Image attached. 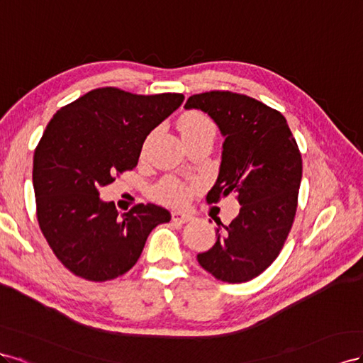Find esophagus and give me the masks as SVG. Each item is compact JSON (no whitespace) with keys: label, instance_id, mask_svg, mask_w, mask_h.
I'll return each instance as SVG.
<instances>
[{"label":"esophagus","instance_id":"esophagus-1","mask_svg":"<svg viewBox=\"0 0 363 363\" xmlns=\"http://www.w3.org/2000/svg\"><path fill=\"white\" fill-rule=\"evenodd\" d=\"M193 219V216L189 213H182V211H173L172 213V222L176 223H187Z\"/></svg>","mask_w":363,"mask_h":363}]
</instances>
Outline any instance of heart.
Segmentation results:
<instances>
[{
  "label": "heart",
  "instance_id": "b5f03b06",
  "mask_svg": "<svg viewBox=\"0 0 363 363\" xmlns=\"http://www.w3.org/2000/svg\"><path fill=\"white\" fill-rule=\"evenodd\" d=\"M179 130L185 144H190L201 140H214L216 124L214 121L199 111H190L179 118ZM191 187L174 178L162 179L157 187L153 189V198L165 205L179 206L187 203L191 194Z\"/></svg>",
  "mask_w": 363,
  "mask_h": 363
}]
</instances>
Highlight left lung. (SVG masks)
<instances>
[{
  "mask_svg": "<svg viewBox=\"0 0 363 363\" xmlns=\"http://www.w3.org/2000/svg\"><path fill=\"white\" fill-rule=\"evenodd\" d=\"M184 108L208 113L225 137L219 176L206 202L235 193L242 205L230 225L216 222L217 240L198 254V262L222 281H250L272 264L291 231L301 153L281 112L252 97L210 91L191 96Z\"/></svg>",
  "mask_w": 363,
  "mask_h": 363,
  "instance_id": "8db88e82",
  "label": "left lung"
}]
</instances>
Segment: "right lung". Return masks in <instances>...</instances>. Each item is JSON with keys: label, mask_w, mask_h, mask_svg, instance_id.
<instances>
[{"label": "right lung", "mask_w": 363, "mask_h": 363, "mask_svg": "<svg viewBox=\"0 0 363 363\" xmlns=\"http://www.w3.org/2000/svg\"><path fill=\"white\" fill-rule=\"evenodd\" d=\"M182 94L138 96L99 88L60 108L33 157L39 228L69 272L108 281L138 262L155 226L172 219L153 203L120 214L99 190L138 164L149 133L178 109Z\"/></svg>", "instance_id": "right-lung-1"}]
</instances>
